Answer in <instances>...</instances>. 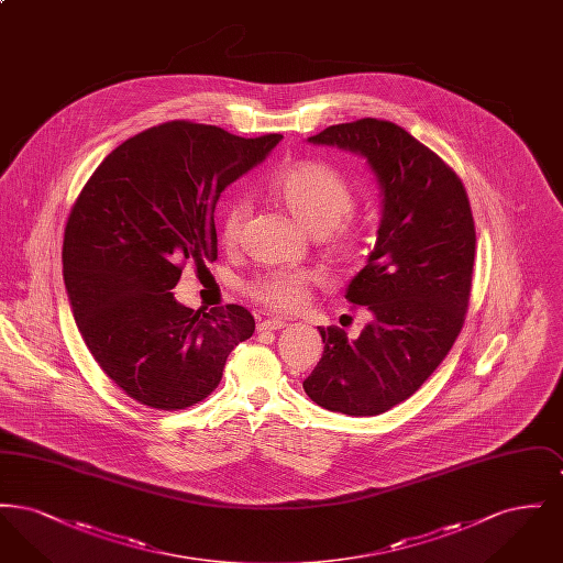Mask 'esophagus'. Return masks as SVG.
<instances>
[{"label":"esophagus","mask_w":563,"mask_h":563,"mask_svg":"<svg viewBox=\"0 0 563 563\" xmlns=\"http://www.w3.org/2000/svg\"><path fill=\"white\" fill-rule=\"evenodd\" d=\"M283 327H287L285 319H266V321L257 322V331H278Z\"/></svg>","instance_id":"obj_1"}]
</instances>
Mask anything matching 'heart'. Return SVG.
Segmentation results:
<instances>
[{"instance_id": "obj_1", "label": "heart", "mask_w": 563, "mask_h": 563, "mask_svg": "<svg viewBox=\"0 0 563 563\" xmlns=\"http://www.w3.org/2000/svg\"><path fill=\"white\" fill-rule=\"evenodd\" d=\"M269 198L294 217L312 236H319L324 253L338 264H352L367 251V234L344 221L354 209V194L344 177L331 166L314 161H299L283 166L266 181ZM249 202L234 198L225 205L219 219L221 242L234 249L242 236ZM312 276L306 269L274 268L262 272L246 285V294L269 310H294Z\"/></svg>"}]
</instances>
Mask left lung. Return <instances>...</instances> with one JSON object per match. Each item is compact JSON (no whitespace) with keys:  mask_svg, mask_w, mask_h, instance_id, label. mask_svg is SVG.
I'll list each match as a JSON object with an SVG mask.
<instances>
[{"mask_svg":"<svg viewBox=\"0 0 563 563\" xmlns=\"http://www.w3.org/2000/svg\"><path fill=\"white\" fill-rule=\"evenodd\" d=\"M310 141L365 156L384 198L374 253L346 291L374 321L356 340L319 327L324 350L303 390L329 411L377 416L409 399L454 346L473 283V211L454 168L395 122L363 118Z\"/></svg>","mask_w":563,"mask_h":563,"instance_id":"8db88e82","label":"left lung"}]
</instances>
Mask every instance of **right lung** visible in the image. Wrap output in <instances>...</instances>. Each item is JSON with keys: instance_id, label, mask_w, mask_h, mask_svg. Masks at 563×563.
<instances>
[{"instance_id": "1", "label": "right lung", "mask_w": 563, "mask_h": 563, "mask_svg": "<svg viewBox=\"0 0 563 563\" xmlns=\"http://www.w3.org/2000/svg\"><path fill=\"white\" fill-rule=\"evenodd\" d=\"M280 139L173 120L126 139L81 188L63 278L84 344L134 401L177 411L207 399L230 352L253 335L239 303L191 310L170 291L186 264L217 260L221 191Z\"/></svg>"}]
</instances>
